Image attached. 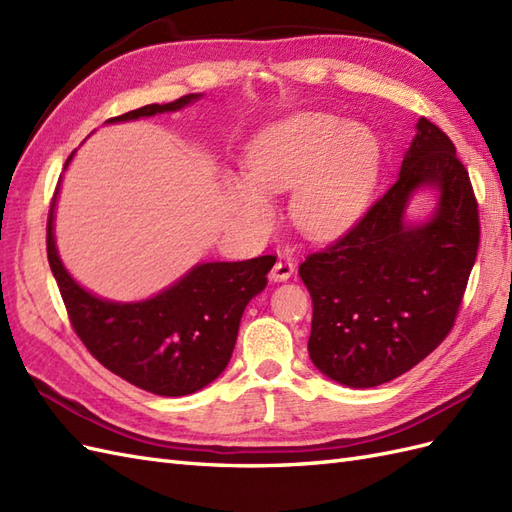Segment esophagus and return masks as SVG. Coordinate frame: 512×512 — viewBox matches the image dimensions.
<instances>
[{"mask_svg":"<svg viewBox=\"0 0 512 512\" xmlns=\"http://www.w3.org/2000/svg\"><path fill=\"white\" fill-rule=\"evenodd\" d=\"M294 274V264L290 259H277V264L270 270V279L274 281H287Z\"/></svg>","mask_w":512,"mask_h":512,"instance_id":"34e87169","label":"esophagus"}]
</instances>
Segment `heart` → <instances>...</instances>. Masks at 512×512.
Wrapping results in <instances>:
<instances>
[{
  "instance_id": "obj_1",
  "label": "heart",
  "mask_w": 512,
  "mask_h": 512,
  "mask_svg": "<svg viewBox=\"0 0 512 512\" xmlns=\"http://www.w3.org/2000/svg\"><path fill=\"white\" fill-rule=\"evenodd\" d=\"M381 170V142L368 125L333 114H296L253 140L246 179L229 177V201L244 225L268 233L274 207L266 194L292 190L290 212L309 238H331L368 205Z\"/></svg>"
}]
</instances>
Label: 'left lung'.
Here are the masks:
<instances>
[{"label":"left lung","mask_w":512,"mask_h":512,"mask_svg":"<svg viewBox=\"0 0 512 512\" xmlns=\"http://www.w3.org/2000/svg\"><path fill=\"white\" fill-rule=\"evenodd\" d=\"M440 190L436 216L403 222L410 194ZM480 244V216L454 142L419 119L396 183L331 246L305 257L311 294L309 357L346 387H376L409 372L448 333Z\"/></svg>","instance_id":"8db88e82"}]
</instances>
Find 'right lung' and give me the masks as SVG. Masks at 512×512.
<instances>
[{
    "mask_svg": "<svg viewBox=\"0 0 512 512\" xmlns=\"http://www.w3.org/2000/svg\"><path fill=\"white\" fill-rule=\"evenodd\" d=\"M199 97L186 95L164 106L151 103L108 123L175 112ZM54 201L47 218V259L73 331L90 355L127 383L157 396H188L218 378L231 359L248 300L264 290L277 257L201 264L155 298L110 303L88 294L64 270L54 242Z\"/></svg>",
    "mask_w": 512,
    "mask_h": 512,
    "instance_id": "obj_1",
    "label": "right lung"
}]
</instances>
